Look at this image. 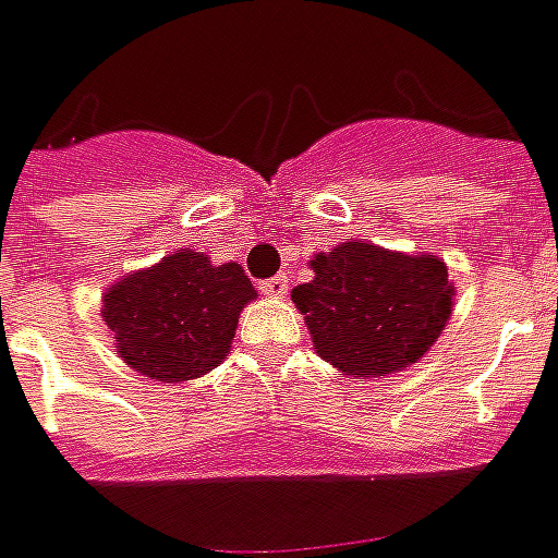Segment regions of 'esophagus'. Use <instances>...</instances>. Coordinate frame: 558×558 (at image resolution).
<instances>
[{"mask_svg":"<svg viewBox=\"0 0 558 558\" xmlns=\"http://www.w3.org/2000/svg\"><path fill=\"white\" fill-rule=\"evenodd\" d=\"M260 291L269 294V298H286L289 294V276L286 272H279V276H269L260 282Z\"/></svg>","mask_w":558,"mask_h":558,"instance_id":"1","label":"esophagus"}]
</instances>
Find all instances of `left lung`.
I'll use <instances>...</instances> for the list:
<instances>
[{"mask_svg":"<svg viewBox=\"0 0 558 558\" xmlns=\"http://www.w3.org/2000/svg\"><path fill=\"white\" fill-rule=\"evenodd\" d=\"M313 282L291 291L313 348L344 375L378 378L407 369L450 319L453 286L432 254H395L344 242L316 254Z\"/></svg>","mask_w":558,"mask_h":558,"instance_id":"1","label":"left lung"}]
</instances>
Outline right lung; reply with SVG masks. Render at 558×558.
Returning <instances> with one entry per match:
<instances>
[{"mask_svg":"<svg viewBox=\"0 0 558 558\" xmlns=\"http://www.w3.org/2000/svg\"><path fill=\"white\" fill-rule=\"evenodd\" d=\"M254 286L239 264L214 267L202 251H177L105 294V326L118 354L148 378L189 381L214 369L232 344Z\"/></svg>","mask_w":558,"mask_h":558,"instance_id":"obj_1","label":"right lung"}]
</instances>
